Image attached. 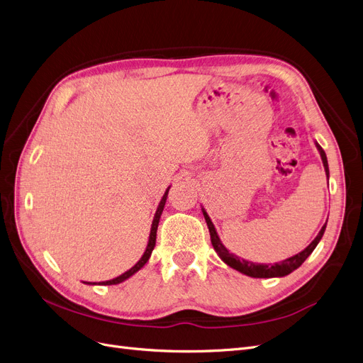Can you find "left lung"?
<instances>
[{"mask_svg": "<svg viewBox=\"0 0 363 363\" xmlns=\"http://www.w3.org/2000/svg\"><path fill=\"white\" fill-rule=\"evenodd\" d=\"M315 147L317 151L320 152V157H321V161H323V167H325V172H326V178L329 181V164H328V157H326V152L323 151V147H321L317 142H315ZM202 212H203V217L206 220V224H208V229H209V235H211V242H212V247L213 250L217 251V254L220 256V259L227 264L233 267V269H236L238 272L244 274L247 277H252V278H274V277H286L289 274H291L294 269H298V267L311 256V252L315 250V247L318 245L320 239L323 238L325 235V230H326V224L321 227L318 235L314 238L313 242L308 245L305 250H302L301 252L294 254V256L279 262V263H274V264H264V263H254V262H250V260H244L240 259L238 256H235L233 252H230L229 250H227L221 239L216 230V225H213L212 220L209 218L208 212L205 211V208H202Z\"/></svg>", "mask_w": 363, "mask_h": 363, "instance_id": "8db88e82", "label": "left lung"}]
</instances>
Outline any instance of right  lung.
<instances>
[{"label":"right lung","instance_id":"right-lung-1","mask_svg":"<svg viewBox=\"0 0 363 363\" xmlns=\"http://www.w3.org/2000/svg\"><path fill=\"white\" fill-rule=\"evenodd\" d=\"M169 190L170 186H167V190L164 193V196L161 197L160 203H158V208L155 211V216H154V220H152V225H151V233H150V240H147V245H146V250L143 252V256L140 257V260L134 264L131 269H128L127 272H124L123 275H119L113 279H109V281H101V283H99V286H113V284H119L123 283V281L128 279L130 277H133L134 274H136L138 271H140L142 267L147 263V260H150L151 254H152V250L155 247V239H157V229H158V223H160V217L161 213H163V209H164V205H166V200H167V194H169ZM84 284H89V286H97V283H88V281H84Z\"/></svg>","mask_w":363,"mask_h":363}]
</instances>
